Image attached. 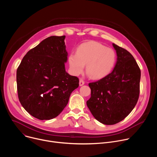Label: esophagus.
<instances>
[{"label": "esophagus", "mask_w": 157, "mask_h": 157, "mask_svg": "<svg viewBox=\"0 0 157 157\" xmlns=\"http://www.w3.org/2000/svg\"><path fill=\"white\" fill-rule=\"evenodd\" d=\"M79 86H82V85H84V81L82 79H79Z\"/></svg>", "instance_id": "esophagus-1"}]
</instances>
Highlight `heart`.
Wrapping results in <instances>:
<instances>
[{
	"label": "heart",
	"mask_w": 157,
	"mask_h": 157,
	"mask_svg": "<svg viewBox=\"0 0 157 157\" xmlns=\"http://www.w3.org/2000/svg\"><path fill=\"white\" fill-rule=\"evenodd\" d=\"M68 61L71 73L78 76L84 70L93 79H100L107 75L115 66L116 52L97 41H89L80 45L76 54L71 53Z\"/></svg>",
	"instance_id": "obj_1"
}]
</instances>
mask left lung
I'll use <instances>...</instances> for the list:
<instances>
[{"instance_id":"obj_1","label":"left lung","mask_w":157,"mask_h":157,"mask_svg":"<svg viewBox=\"0 0 157 157\" xmlns=\"http://www.w3.org/2000/svg\"><path fill=\"white\" fill-rule=\"evenodd\" d=\"M117 61L110 74L89 83L91 98L87 105L94 117L105 125L124 120L135 107L139 97L141 72L133 56L113 43Z\"/></svg>"}]
</instances>
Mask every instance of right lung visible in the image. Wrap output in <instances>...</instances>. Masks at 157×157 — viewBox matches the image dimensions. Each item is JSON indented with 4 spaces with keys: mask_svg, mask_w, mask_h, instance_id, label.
I'll use <instances>...</instances> for the list:
<instances>
[{
    "mask_svg": "<svg viewBox=\"0 0 157 157\" xmlns=\"http://www.w3.org/2000/svg\"><path fill=\"white\" fill-rule=\"evenodd\" d=\"M65 36H52L27 52L17 70L20 104L33 117L50 120L68 104L79 79L66 71Z\"/></svg>",
    "mask_w": 157,
    "mask_h": 157,
    "instance_id": "right-lung-1",
    "label": "right lung"
}]
</instances>
